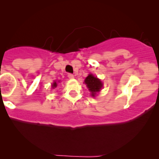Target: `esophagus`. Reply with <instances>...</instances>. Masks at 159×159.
<instances>
[{"label": "esophagus", "mask_w": 159, "mask_h": 159, "mask_svg": "<svg viewBox=\"0 0 159 159\" xmlns=\"http://www.w3.org/2000/svg\"><path fill=\"white\" fill-rule=\"evenodd\" d=\"M67 77L69 79H73L74 78V75L71 74V73H68V74H67Z\"/></svg>", "instance_id": "34e87169"}]
</instances>
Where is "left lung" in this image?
I'll return each mask as SVG.
<instances>
[{"label": "left lung", "mask_w": 159, "mask_h": 159, "mask_svg": "<svg viewBox=\"0 0 159 159\" xmlns=\"http://www.w3.org/2000/svg\"><path fill=\"white\" fill-rule=\"evenodd\" d=\"M85 84H86L87 87H88V90L91 92L92 96H95L97 92H99L100 89L102 87V84L99 79H97L92 74L88 75V76L84 80Z\"/></svg>", "instance_id": "obj_1"}]
</instances>
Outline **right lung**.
<instances>
[{
  "label": "right lung",
  "mask_w": 159,
  "mask_h": 159,
  "mask_svg": "<svg viewBox=\"0 0 159 159\" xmlns=\"http://www.w3.org/2000/svg\"><path fill=\"white\" fill-rule=\"evenodd\" d=\"M57 83H56V82H54V84H52V88H57Z\"/></svg>",
  "instance_id": "right-lung-1"
}]
</instances>
